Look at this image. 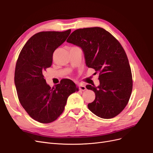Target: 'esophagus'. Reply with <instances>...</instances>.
Wrapping results in <instances>:
<instances>
[{
  "label": "esophagus",
  "instance_id": "esophagus-1",
  "mask_svg": "<svg viewBox=\"0 0 153 153\" xmlns=\"http://www.w3.org/2000/svg\"><path fill=\"white\" fill-rule=\"evenodd\" d=\"M78 88L81 91H85L86 89L85 86L83 84H78Z\"/></svg>",
  "mask_w": 153,
  "mask_h": 153
}]
</instances>
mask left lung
<instances>
[{
	"label": "left lung",
	"mask_w": 153,
	"mask_h": 153,
	"mask_svg": "<svg viewBox=\"0 0 153 153\" xmlns=\"http://www.w3.org/2000/svg\"><path fill=\"white\" fill-rule=\"evenodd\" d=\"M66 41L80 47L87 67L99 73V86L86 85L96 95L88 108L101 118L117 116L127 105L133 88L131 68L121 43L109 32L98 27L76 29Z\"/></svg>",
	"instance_id": "8db88e82"
}]
</instances>
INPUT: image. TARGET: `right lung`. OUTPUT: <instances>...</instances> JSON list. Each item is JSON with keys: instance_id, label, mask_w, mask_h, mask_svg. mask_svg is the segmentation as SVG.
<instances>
[{"instance_id": "add662e5", "label": "right lung", "mask_w": 153, "mask_h": 153, "mask_svg": "<svg viewBox=\"0 0 153 153\" xmlns=\"http://www.w3.org/2000/svg\"><path fill=\"white\" fill-rule=\"evenodd\" d=\"M70 32V29L38 32L27 41L17 60L15 84L18 100L27 114L41 123L55 121L63 112L69 96L78 91L69 79H62L51 88L43 75L52 66L54 51Z\"/></svg>"}]
</instances>
